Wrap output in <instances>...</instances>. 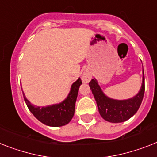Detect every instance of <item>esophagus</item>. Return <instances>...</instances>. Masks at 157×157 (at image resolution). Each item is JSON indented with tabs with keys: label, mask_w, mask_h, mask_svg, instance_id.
<instances>
[{
	"label": "esophagus",
	"mask_w": 157,
	"mask_h": 157,
	"mask_svg": "<svg viewBox=\"0 0 157 157\" xmlns=\"http://www.w3.org/2000/svg\"><path fill=\"white\" fill-rule=\"evenodd\" d=\"M91 78H92V76H91L90 73L88 72H84L82 73V75H81V80H82L83 82L88 83L90 81Z\"/></svg>",
	"instance_id": "34e87169"
}]
</instances>
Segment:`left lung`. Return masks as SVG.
I'll return each mask as SVG.
<instances>
[{"instance_id":"8db88e82","label":"left lung","mask_w":157,"mask_h":157,"mask_svg":"<svg viewBox=\"0 0 157 157\" xmlns=\"http://www.w3.org/2000/svg\"><path fill=\"white\" fill-rule=\"evenodd\" d=\"M94 98L97 101L99 113L104 120L111 123H121L130 119L139 109L144 94V75L139 92L134 97L126 100H116L104 93L96 79L89 82Z\"/></svg>"}]
</instances>
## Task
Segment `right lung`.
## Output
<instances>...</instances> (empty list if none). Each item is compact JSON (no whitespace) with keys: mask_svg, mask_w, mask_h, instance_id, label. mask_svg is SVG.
Masks as SVG:
<instances>
[{"mask_svg":"<svg viewBox=\"0 0 157 157\" xmlns=\"http://www.w3.org/2000/svg\"><path fill=\"white\" fill-rule=\"evenodd\" d=\"M82 84L81 78H78L71 86L67 97L62 102L48 106H36L32 105L24 94V99L27 107L33 115L45 125L51 127H60L70 122L74 116L75 105L78 95L79 88Z\"/></svg>","mask_w":157,"mask_h":157,"instance_id":"add662e5","label":"right lung"}]
</instances>
